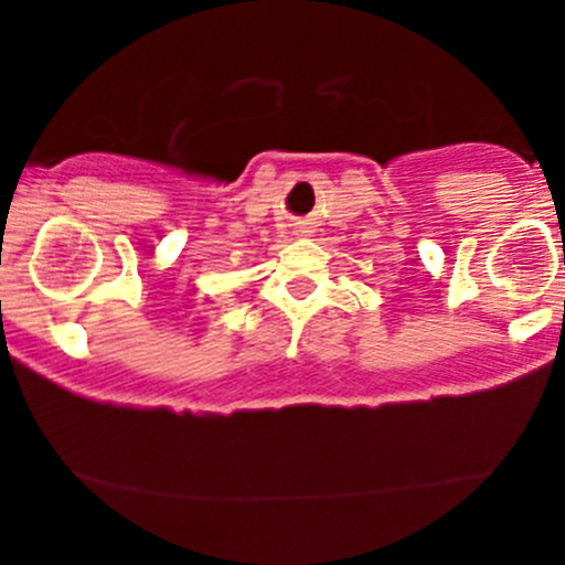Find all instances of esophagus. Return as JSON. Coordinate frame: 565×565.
I'll return each instance as SVG.
<instances>
[{
    "label": "esophagus",
    "instance_id": "esophagus-1",
    "mask_svg": "<svg viewBox=\"0 0 565 565\" xmlns=\"http://www.w3.org/2000/svg\"><path fill=\"white\" fill-rule=\"evenodd\" d=\"M298 232H306V230H298Z\"/></svg>",
    "mask_w": 565,
    "mask_h": 565
}]
</instances>
